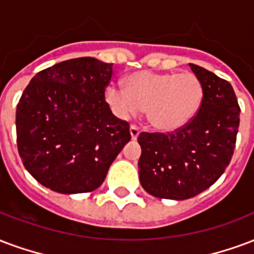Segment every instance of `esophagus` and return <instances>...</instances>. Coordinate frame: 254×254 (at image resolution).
Returning a JSON list of instances; mask_svg holds the SVG:
<instances>
[{"label": "esophagus", "instance_id": "obj_1", "mask_svg": "<svg viewBox=\"0 0 254 254\" xmlns=\"http://www.w3.org/2000/svg\"><path fill=\"white\" fill-rule=\"evenodd\" d=\"M138 134H140V127H136V125H130V136H132L133 140H136Z\"/></svg>", "mask_w": 254, "mask_h": 254}]
</instances>
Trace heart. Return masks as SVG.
<instances>
[{
    "instance_id": "1",
    "label": "heart",
    "mask_w": 254,
    "mask_h": 254,
    "mask_svg": "<svg viewBox=\"0 0 254 254\" xmlns=\"http://www.w3.org/2000/svg\"><path fill=\"white\" fill-rule=\"evenodd\" d=\"M106 99L120 117L146 110L152 127L172 132L196 116L203 101V86L192 72L138 71L127 76V89L114 83L108 86Z\"/></svg>"
}]
</instances>
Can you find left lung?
Returning a JSON list of instances; mask_svg holds the SVG:
<instances>
[{"mask_svg": "<svg viewBox=\"0 0 254 254\" xmlns=\"http://www.w3.org/2000/svg\"><path fill=\"white\" fill-rule=\"evenodd\" d=\"M203 86L196 116L174 133L142 132L138 175L142 189L160 199L192 198L214 185L232 160L240 112L232 84L191 64Z\"/></svg>", "mask_w": 254, "mask_h": 254, "instance_id": "1", "label": "left lung"}]
</instances>
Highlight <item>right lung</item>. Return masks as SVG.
<instances>
[{
	"instance_id": "right-lung-1",
	"label": "right lung",
	"mask_w": 254,
	"mask_h": 254,
	"mask_svg": "<svg viewBox=\"0 0 254 254\" xmlns=\"http://www.w3.org/2000/svg\"><path fill=\"white\" fill-rule=\"evenodd\" d=\"M113 64L76 58L37 72L18 101L17 148L22 164L47 189L91 192L130 140L129 124L105 101Z\"/></svg>"
}]
</instances>
